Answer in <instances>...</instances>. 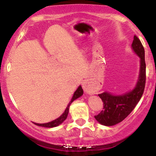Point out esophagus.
I'll list each match as a JSON object with an SVG mask.
<instances>
[{"instance_id":"1","label":"esophagus","mask_w":156,"mask_h":156,"mask_svg":"<svg viewBox=\"0 0 156 156\" xmlns=\"http://www.w3.org/2000/svg\"><path fill=\"white\" fill-rule=\"evenodd\" d=\"M82 87L84 89V90L85 91V93L87 94H90L92 93V90H91L89 82L87 81H84L82 82Z\"/></svg>"}]
</instances>
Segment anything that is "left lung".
I'll return each mask as SVG.
<instances>
[{
	"instance_id": "1",
	"label": "left lung",
	"mask_w": 156,
	"mask_h": 156,
	"mask_svg": "<svg viewBox=\"0 0 156 156\" xmlns=\"http://www.w3.org/2000/svg\"><path fill=\"white\" fill-rule=\"evenodd\" d=\"M131 48L140 58L139 75L134 87L122 94H113L107 91L98 94L103 103V110L94 118L105 126H113L122 122L133 111L144 94L146 84L145 50L136 35L133 37Z\"/></svg>"
}]
</instances>
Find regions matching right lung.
Returning <instances> with one entry per match:
<instances>
[{"instance_id":"right-lung-1","label":"right lung","mask_w":156,"mask_h":156,"mask_svg":"<svg viewBox=\"0 0 156 156\" xmlns=\"http://www.w3.org/2000/svg\"><path fill=\"white\" fill-rule=\"evenodd\" d=\"M83 93H84V91H83V89H82V87H81V86L80 85L79 87L77 88V90L75 91V93H74L73 97H72L71 101L69 102V103L68 104V106H67V107H66V108L65 111H64V112L62 113V114L61 115L59 118H57V119H55V120L52 121V122H48V123H44V124L34 123V125H37V126L44 127H54L58 126V125H61V124H62V122L66 120V119L67 116H68L69 106H70L71 103H72L74 100H75L76 99L79 98L80 97H81V96L83 95Z\"/></svg>"}]
</instances>
